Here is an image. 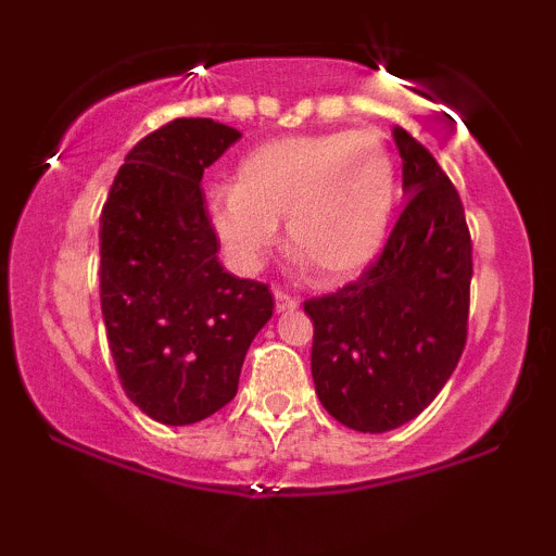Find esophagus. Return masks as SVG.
I'll list each match as a JSON object with an SVG mask.
<instances>
[{"label":"esophagus","instance_id":"1","mask_svg":"<svg viewBox=\"0 0 556 556\" xmlns=\"http://www.w3.org/2000/svg\"><path fill=\"white\" fill-rule=\"evenodd\" d=\"M274 303H277L279 314H290V311L298 308V300L292 295H287L285 290H274Z\"/></svg>","mask_w":556,"mask_h":556}]
</instances>
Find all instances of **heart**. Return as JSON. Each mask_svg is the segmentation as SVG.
Instances as JSON below:
<instances>
[{"label": "heart", "mask_w": 556, "mask_h": 556, "mask_svg": "<svg viewBox=\"0 0 556 556\" xmlns=\"http://www.w3.org/2000/svg\"><path fill=\"white\" fill-rule=\"evenodd\" d=\"M394 159L368 130L290 136L242 156L235 188L208 195V222L229 261L258 269L287 216L292 253L321 282L366 269L387 238Z\"/></svg>", "instance_id": "b5f03b06"}]
</instances>
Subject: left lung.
Here are the masks:
<instances>
[{"instance_id": "8db88e82", "label": "left lung", "mask_w": 556, "mask_h": 556, "mask_svg": "<svg viewBox=\"0 0 556 556\" xmlns=\"http://www.w3.org/2000/svg\"><path fill=\"white\" fill-rule=\"evenodd\" d=\"M405 208L381 256L331 295L305 300L314 321L311 374L329 416L384 433L442 392L468 337L473 245L455 185L402 127Z\"/></svg>"}]
</instances>
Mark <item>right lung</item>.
<instances>
[{
	"mask_svg": "<svg viewBox=\"0 0 556 556\" xmlns=\"http://www.w3.org/2000/svg\"><path fill=\"white\" fill-rule=\"evenodd\" d=\"M238 138L214 119H172L132 146L101 208L106 340L125 394L159 424L222 410L274 311L269 285L219 264L201 190L203 169Z\"/></svg>",
	"mask_w": 556,
	"mask_h": 556,
	"instance_id": "add662e5",
	"label": "right lung"
}]
</instances>
